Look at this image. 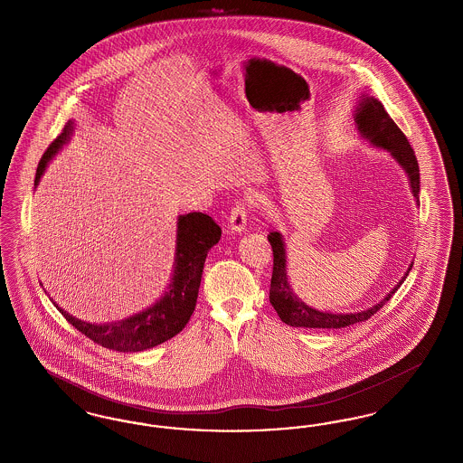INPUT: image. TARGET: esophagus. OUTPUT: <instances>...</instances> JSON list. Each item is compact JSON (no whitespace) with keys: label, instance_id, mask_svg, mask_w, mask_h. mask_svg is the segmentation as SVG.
Wrapping results in <instances>:
<instances>
[{"label":"esophagus","instance_id":"34e87169","mask_svg":"<svg viewBox=\"0 0 463 463\" xmlns=\"http://www.w3.org/2000/svg\"><path fill=\"white\" fill-rule=\"evenodd\" d=\"M246 208H244V203H236V206L231 210V215H229V222H227V227L231 232H236V234H241L246 227Z\"/></svg>","mask_w":463,"mask_h":463}]
</instances>
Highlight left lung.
<instances>
[{
    "label": "left lung",
    "mask_w": 463,
    "mask_h": 463,
    "mask_svg": "<svg viewBox=\"0 0 463 463\" xmlns=\"http://www.w3.org/2000/svg\"><path fill=\"white\" fill-rule=\"evenodd\" d=\"M354 119L357 123V130L361 133V137L368 138L376 147L387 149L391 155L396 157L397 163L406 172L410 185H411V193L419 203L420 170L417 156H415L413 147L410 146L406 135L401 132V128L387 114L382 102L373 97H363L359 100ZM267 238L272 246V255H274L269 300H270L272 307L276 308L281 321L289 326H295V328H328V330L330 328H345V326L370 319L391 300V297L396 293L397 288L402 285V281L406 279L408 272L413 267V264L410 265V269L406 270L404 278L397 283L396 288H392L391 293L373 307L361 310V312H354V314L321 312V310L308 307L307 304H304L289 288L287 276V250H285V242H283L281 234L270 232Z\"/></svg>",
    "instance_id": "obj_1"
}]
</instances>
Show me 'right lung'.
<instances>
[{
    "label": "right lung",
    "instance_id": "right-lung-1",
    "mask_svg": "<svg viewBox=\"0 0 463 463\" xmlns=\"http://www.w3.org/2000/svg\"><path fill=\"white\" fill-rule=\"evenodd\" d=\"M71 133L72 121L67 123L62 133L44 151L36 170L34 185H38L46 165L66 144ZM221 236L222 229L212 217L199 212L180 215L176 222L175 269L168 291L153 307L128 319L109 325H91L72 317L64 308L59 307L55 302L53 304L76 330L106 349L118 353H138L156 347L174 338L189 323L198 302L201 274L208 250L219 242Z\"/></svg>",
    "mask_w": 463,
    "mask_h": 463
}]
</instances>
